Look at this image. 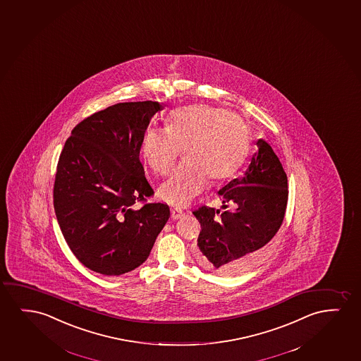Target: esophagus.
<instances>
[{
	"label": "esophagus",
	"instance_id": "34e87169",
	"mask_svg": "<svg viewBox=\"0 0 361 361\" xmlns=\"http://www.w3.org/2000/svg\"><path fill=\"white\" fill-rule=\"evenodd\" d=\"M183 216V209H180V208H173V209H171V218H173V219H180Z\"/></svg>",
	"mask_w": 361,
	"mask_h": 361
}]
</instances>
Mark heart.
Instances as JSON below:
<instances>
[{
    "mask_svg": "<svg viewBox=\"0 0 361 361\" xmlns=\"http://www.w3.org/2000/svg\"><path fill=\"white\" fill-rule=\"evenodd\" d=\"M180 165L158 190L159 197L173 206H188L207 186L231 178L249 150V128L228 109L192 104L173 111L166 129L150 128L142 138L145 163L157 175H166L181 150Z\"/></svg>",
    "mask_w": 361,
    "mask_h": 361,
    "instance_id": "b5f03b06",
    "label": "heart"
}]
</instances>
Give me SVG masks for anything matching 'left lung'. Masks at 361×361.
Masks as SVG:
<instances>
[{
	"label": "left lung",
	"instance_id": "8db88e82",
	"mask_svg": "<svg viewBox=\"0 0 361 361\" xmlns=\"http://www.w3.org/2000/svg\"><path fill=\"white\" fill-rule=\"evenodd\" d=\"M257 152L242 176L218 191L223 209L193 211L201 223L196 257L201 267L221 275L252 269L267 252L286 212L287 175L270 144L259 139Z\"/></svg>",
	"mask_w": 361,
	"mask_h": 361
}]
</instances>
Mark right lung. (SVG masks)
I'll return each instance as SVG.
<instances>
[{
    "label": "right lung",
    "mask_w": 361,
    "mask_h": 361,
    "mask_svg": "<svg viewBox=\"0 0 361 361\" xmlns=\"http://www.w3.org/2000/svg\"><path fill=\"white\" fill-rule=\"evenodd\" d=\"M154 101L109 106L80 122L56 166L54 209L70 250L90 270L119 276L140 267L170 217L154 191L139 153Z\"/></svg>",
    "instance_id": "right-lung-1"
}]
</instances>
